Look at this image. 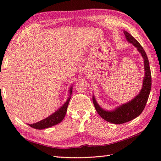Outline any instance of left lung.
Wrapping results in <instances>:
<instances>
[{"label": "left lung", "mask_w": 161, "mask_h": 161, "mask_svg": "<svg viewBox=\"0 0 161 161\" xmlns=\"http://www.w3.org/2000/svg\"><path fill=\"white\" fill-rule=\"evenodd\" d=\"M126 40L137 48V50L144 59V77L142 81V87L140 92L131 101L116 107L113 110H105L97 103L94 95L92 101L96 111L102 118L110 123L121 124L132 120L139 116L143 111L147 103L151 89V72L149 61L143 47L136 39L126 31H124Z\"/></svg>", "instance_id": "obj_1"}]
</instances>
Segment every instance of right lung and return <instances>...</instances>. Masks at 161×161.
<instances>
[{
    "label": "right lung",
    "mask_w": 161,
    "mask_h": 161,
    "mask_svg": "<svg viewBox=\"0 0 161 161\" xmlns=\"http://www.w3.org/2000/svg\"><path fill=\"white\" fill-rule=\"evenodd\" d=\"M69 97L66 100L65 103L63 104L60 108L58 109L54 113L48 116L46 119H43L40 121L33 124H29V125L31 126V128L37 129V130H43L47 128L52 127L53 125H55L60 123L61 121L64 118L66 113L67 111L68 105H69V101L71 99V95L72 94V85L70 86L69 91Z\"/></svg>",
    "instance_id": "right-lung-1"
}]
</instances>
